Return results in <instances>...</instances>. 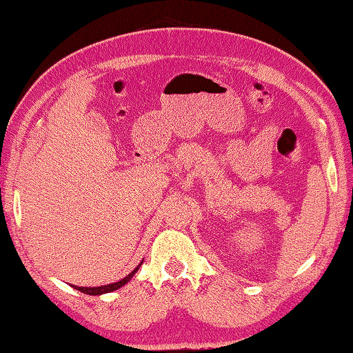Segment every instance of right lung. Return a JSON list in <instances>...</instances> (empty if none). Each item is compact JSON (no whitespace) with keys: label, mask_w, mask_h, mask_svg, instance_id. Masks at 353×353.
I'll return each instance as SVG.
<instances>
[{"label":"right lung","mask_w":353,"mask_h":353,"mask_svg":"<svg viewBox=\"0 0 353 353\" xmlns=\"http://www.w3.org/2000/svg\"><path fill=\"white\" fill-rule=\"evenodd\" d=\"M142 264V262H141ZM141 264L133 270L132 273H129L127 274L124 279H121V281H118V282H114V283H108V285H101V287H77V285H72V288H76V290H79V291H81V292H85V294H89V296H101V294H106V292H112V291H115V290H118V288H121V287H124V285L129 282L132 277L134 276V273L138 272L139 270V267H141Z\"/></svg>","instance_id":"add662e5"}]
</instances>
